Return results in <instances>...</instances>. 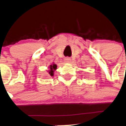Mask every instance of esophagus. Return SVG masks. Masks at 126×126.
Returning a JSON list of instances; mask_svg holds the SVG:
<instances>
[{
  "label": "esophagus",
  "mask_w": 126,
  "mask_h": 126,
  "mask_svg": "<svg viewBox=\"0 0 126 126\" xmlns=\"http://www.w3.org/2000/svg\"><path fill=\"white\" fill-rule=\"evenodd\" d=\"M65 61L67 63H70L71 61H72V59L70 58H66L65 59Z\"/></svg>",
  "instance_id": "34e87169"
}]
</instances>
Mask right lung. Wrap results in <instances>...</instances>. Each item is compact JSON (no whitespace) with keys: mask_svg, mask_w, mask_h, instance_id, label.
<instances>
[{"mask_svg":"<svg viewBox=\"0 0 126 126\" xmlns=\"http://www.w3.org/2000/svg\"><path fill=\"white\" fill-rule=\"evenodd\" d=\"M49 68H50V69L48 71L49 74H50L51 76H53L54 71L57 69V65L55 63H53V64L50 65V66L49 67Z\"/></svg>","mask_w":126,"mask_h":126,"instance_id":"obj_1","label":"right lung"}]
</instances>
